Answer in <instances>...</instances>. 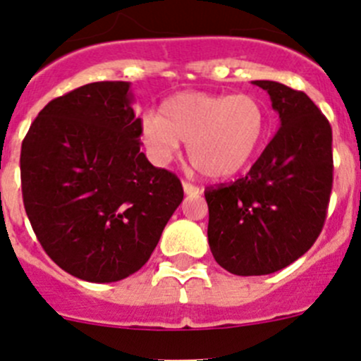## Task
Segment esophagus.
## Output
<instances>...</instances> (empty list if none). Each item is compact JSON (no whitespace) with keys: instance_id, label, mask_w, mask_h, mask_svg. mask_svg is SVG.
<instances>
[{"instance_id":"1","label":"esophagus","mask_w":361,"mask_h":361,"mask_svg":"<svg viewBox=\"0 0 361 361\" xmlns=\"http://www.w3.org/2000/svg\"><path fill=\"white\" fill-rule=\"evenodd\" d=\"M183 192L187 195H197V193H200V188L197 185L190 183V181H183Z\"/></svg>"}]
</instances>
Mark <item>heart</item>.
I'll return each instance as SVG.
<instances>
[{
    "mask_svg": "<svg viewBox=\"0 0 361 361\" xmlns=\"http://www.w3.org/2000/svg\"><path fill=\"white\" fill-rule=\"evenodd\" d=\"M267 128V107L254 94L185 91L166 100L161 114L143 116L142 138L154 164H169L185 142L204 176L226 178L249 164Z\"/></svg>",
    "mask_w": 361,
    "mask_h": 361,
    "instance_id": "1",
    "label": "heart"
}]
</instances>
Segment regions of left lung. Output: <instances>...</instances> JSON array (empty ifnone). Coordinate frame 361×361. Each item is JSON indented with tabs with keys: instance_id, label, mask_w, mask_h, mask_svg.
<instances>
[{
	"instance_id": "left-lung-1",
	"label": "left lung",
	"mask_w": 361,
	"mask_h": 361,
	"mask_svg": "<svg viewBox=\"0 0 361 361\" xmlns=\"http://www.w3.org/2000/svg\"><path fill=\"white\" fill-rule=\"evenodd\" d=\"M267 90L280 128L244 178L207 187V238L216 263L233 275L289 267L324 228L332 192V128L306 93L275 81Z\"/></svg>"
}]
</instances>
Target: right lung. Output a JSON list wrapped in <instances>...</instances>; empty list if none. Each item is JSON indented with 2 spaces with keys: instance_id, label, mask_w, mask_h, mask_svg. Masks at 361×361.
I'll return each mask as SVG.
<instances>
[{
  "instance_id": "1",
  "label": "right lung",
  "mask_w": 361,
  "mask_h": 361,
  "mask_svg": "<svg viewBox=\"0 0 361 361\" xmlns=\"http://www.w3.org/2000/svg\"><path fill=\"white\" fill-rule=\"evenodd\" d=\"M130 82H90L51 100L22 142V199L37 240L86 282L138 271L183 200L174 173L140 152Z\"/></svg>"
}]
</instances>
